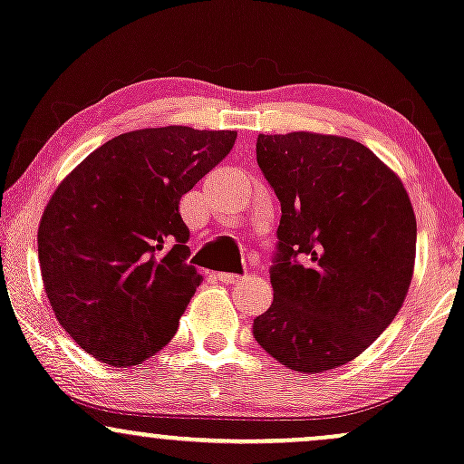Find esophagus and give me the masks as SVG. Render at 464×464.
<instances>
[{
    "mask_svg": "<svg viewBox=\"0 0 464 464\" xmlns=\"http://www.w3.org/2000/svg\"><path fill=\"white\" fill-rule=\"evenodd\" d=\"M217 280L223 285H241L246 278L237 274H217Z\"/></svg>",
    "mask_w": 464,
    "mask_h": 464,
    "instance_id": "34e87169",
    "label": "esophagus"
}]
</instances>
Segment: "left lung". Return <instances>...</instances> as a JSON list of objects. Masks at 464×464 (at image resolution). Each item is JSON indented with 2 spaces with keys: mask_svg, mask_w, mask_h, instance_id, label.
Returning <instances> with one entry per match:
<instances>
[{
  "mask_svg": "<svg viewBox=\"0 0 464 464\" xmlns=\"http://www.w3.org/2000/svg\"><path fill=\"white\" fill-rule=\"evenodd\" d=\"M280 201L274 302L254 337L276 362L315 374L344 366L388 329L414 274L408 190L371 149L342 135H258Z\"/></svg>",
  "mask_w": 464,
  "mask_h": 464,
  "instance_id": "8db88e82",
  "label": "left lung"
}]
</instances>
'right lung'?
I'll return each mask as SVG.
<instances>
[{
  "mask_svg": "<svg viewBox=\"0 0 464 464\" xmlns=\"http://www.w3.org/2000/svg\"><path fill=\"white\" fill-rule=\"evenodd\" d=\"M237 131L138 129L87 155L39 223L44 289L59 324L109 366L169 344L201 276L179 199L230 153Z\"/></svg>",
  "mask_w": 464,
  "mask_h": 464,
  "instance_id": "obj_1",
  "label": "right lung"
}]
</instances>
